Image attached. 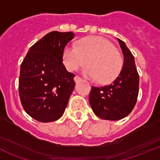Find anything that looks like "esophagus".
Wrapping results in <instances>:
<instances>
[{
	"instance_id": "obj_1",
	"label": "esophagus",
	"mask_w": 160,
	"mask_h": 160,
	"mask_svg": "<svg viewBox=\"0 0 160 160\" xmlns=\"http://www.w3.org/2000/svg\"><path fill=\"white\" fill-rule=\"evenodd\" d=\"M82 79L80 78V77H79L78 76H76V77H74V80H75V82H79V81H80V80H81Z\"/></svg>"
}]
</instances>
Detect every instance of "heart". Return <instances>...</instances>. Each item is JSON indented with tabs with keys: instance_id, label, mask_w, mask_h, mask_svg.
<instances>
[{
	"instance_id": "1",
	"label": "heart",
	"mask_w": 160,
	"mask_h": 160,
	"mask_svg": "<svg viewBox=\"0 0 160 160\" xmlns=\"http://www.w3.org/2000/svg\"><path fill=\"white\" fill-rule=\"evenodd\" d=\"M63 61L69 71H75L86 62L83 69L85 77L98 79L101 83L114 80L122 67L119 52L107 39L88 37L81 39L77 46L67 45L63 52Z\"/></svg>"
}]
</instances>
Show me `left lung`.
<instances>
[{"label": "left lung", "mask_w": 160, "mask_h": 160, "mask_svg": "<svg viewBox=\"0 0 160 160\" xmlns=\"http://www.w3.org/2000/svg\"><path fill=\"white\" fill-rule=\"evenodd\" d=\"M123 55L122 69L116 80L103 87H92L89 103L100 119L119 120L133 110L139 94V78L135 58L123 41L118 39Z\"/></svg>", "instance_id": "left-lung-1"}]
</instances>
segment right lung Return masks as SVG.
I'll list each match as a JSON object with an SVG mask.
<instances>
[{
    "label": "right lung",
    "instance_id": "1",
    "mask_svg": "<svg viewBox=\"0 0 160 160\" xmlns=\"http://www.w3.org/2000/svg\"><path fill=\"white\" fill-rule=\"evenodd\" d=\"M75 35L53 31L32 46L21 65L19 96L24 111L43 123L64 114L75 88V75L63 64V52Z\"/></svg>",
    "mask_w": 160,
    "mask_h": 160
}]
</instances>
